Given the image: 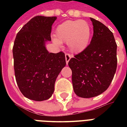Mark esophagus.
I'll list each match as a JSON object with an SVG mask.
<instances>
[{
	"label": "esophagus",
	"instance_id": "obj_1",
	"mask_svg": "<svg viewBox=\"0 0 127 127\" xmlns=\"http://www.w3.org/2000/svg\"><path fill=\"white\" fill-rule=\"evenodd\" d=\"M71 58V56L69 54H65V60H66V64H68Z\"/></svg>",
	"mask_w": 127,
	"mask_h": 127
}]
</instances>
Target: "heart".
<instances>
[{"label": "heart", "mask_w": 127, "mask_h": 127, "mask_svg": "<svg viewBox=\"0 0 127 127\" xmlns=\"http://www.w3.org/2000/svg\"><path fill=\"white\" fill-rule=\"evenodd\" d=\"M91 27L85 20H67L59 24L55 31L53 41L61 45L66 43L69 51L80 53L88 47L91 38Z\"/></svg>", "instance_id": "1"}]
</instances>
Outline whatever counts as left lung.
<instances>
[{
  "mask_svg": "<svg viewBox=\"0 0 127 127\" xmlns=\"http://www.w3.org/2000/svg\"><path fill=\"white\" fill-rule=\"evenodd\" d=\"M93 36L90 45L82 52L71 58L72 83L76 95L91 98L106 91L117 68V45L107 27L91 18Z\"/></svg>",
  "mask_w": 127,
  "mask_h": 127,
  "instance_id": "obj_1",
  "label": "left lung"
}]
</instances>
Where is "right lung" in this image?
I'll use <instances>...</instances> for the list:
<instances>
[{"mask_svg":"<svg viewBox=\"0 0 127 127\" xmlns=\"http://www.w3.org/2000/svg\"><path fill=\"white\" fill-rule=\"evenodd\" d=\"M56 17L36 16L16 35L13 47L15 76L26 98L42 101L50 98L61 70L66 65L63 52L49 53L45 43L51 41L52 26Z\"/></svg>","mask_w":127,"mask_h":127,"instance_id":"right-lung-1","label":"right lung"}]
</instances>
